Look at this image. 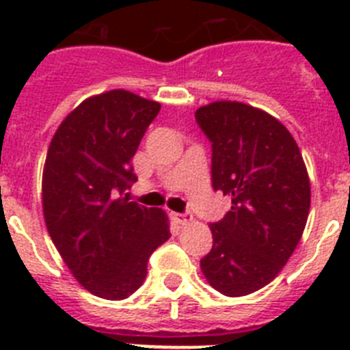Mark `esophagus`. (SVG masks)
Here are the masks:
<instances>
[{"mask_svg": "<svg viewBox=\"0 0 350 350\" xmlns=\"http://www.w3.org/2000/svg\"><path fill=\"white\" fill-rule=\"evenodd\" d=\"M173 219H175V222L180 226H185V224H189L191 221H193V215L191 213H173Z\"/></svg>", "mask_w": 350, "mask_h": 350, "instance_id": "34e87169", "label": "esophagus"}]
</instances>
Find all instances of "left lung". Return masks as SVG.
I'll use <instances>...</instances> for the list:
<instances>
[{
	"label": "left lung",
	"mask_w": 350,
	"mask_h": 350,
	"mask_svg": "<svg viewBox=\"0 0 350 350\" xmlns=\"http://www.w3.org/2000/svg\"><path fill=\"white\" fill-rule=\"evenodd\" d=\"M212 144V185L231 210L210 224L213 245L200 261L213 289L231 298L261 289L295 252L310 210V180L282 122L238 101L198 108Z\"/></svg>",
	"instance_id": "1"
}]
</instances>
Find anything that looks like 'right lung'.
Listing matches in <instances>:
<instances>
[{
  "mask_svg": "<svg viewBox=\"0 0 350 350\" xmlns=\"http://www.w3.org/2000/svg\"><path fill=\"white\" fill-rule=\"evenodd\" d=\"M124 89L92 96L61 122L42 180L43 217L61 258L89 293L124 299L170 238L166 213L120 198L137 182L131 159L159 113Z\"/></svg>",
  "mask_w": 350,
  "mask_h": 350,
  "instance_id": "1",
  "label": "right lung"
}]
</instances>
